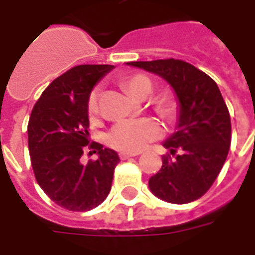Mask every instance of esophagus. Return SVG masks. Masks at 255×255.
<instances>
[{"instance_id":"34e87169","label":"esophagus","mask_w":255,"mask_h":255,"mask_svg":"<svg viewBox=\"0 0 255 255\" xmlns=\"http://www.w3.org/2000/svg\"><path fill=\"white\" fill-rule=\"evenodd\" d=\"M135 155H138V153H127V151H123V153L119 154V157H120V160H128V158L135 157Z\"/></svg>"}]
</instances>
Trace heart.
Returning <instances> with one entry per match:
<instances>
[{
    "label": "heart",
    "instance_id": "b5f03b06",
    "mask_svg": "<svg viewBox=\"0 0 255 255\" xmlns=\"http://www.w3.org/2000/svg\"><path fill=\"white\" fill-rule=\"evenodd\" d=\"M124 87L135 98H146L151 93V80L146 75H132L124 82ZM154 109L166 122H173L179 113V104L175 97L169 94L157 95L153 100ZM87 116L90 122H97L100 117V91L94 89L87 100ZM162 135L161 124L153 117H142L135 120L117 122L108 131L105 136L106 143L111 147L127 153H138L143 150L150 142L157 140Z\"/></svg>",
    "mask_w": 255,
    "mask_h": 255
}]
</instances>
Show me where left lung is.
<instances>
[{"mask_svg": "<svg viewBox=\"0 0 255 255\" xmlns=\"http://www.w3.org/2000/svg\"><path fill=\"white\" fill-rule=\"evenodd\" d=\"M127 64L162 76L180 102L177 131L164 143L169 153L150 177V190L166 202H192L212 187L230 151L231 119L224 98L213 79L183 60Z\"/></svg>", "mask_w": 255, "mask_h": 255, "instance_id": "left-lung-1", "label": "left lung"}]
</instances>
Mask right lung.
<instances>
[{
  "mask_svg": "<svg viewBox=\"0 0 255 255\" xmlns=\"http://www.w3.org/2000/svg\"><path fill=\"white\" fill-rule=\"evenodd\" d=\"M113 65H76L47 86L28 120V151L35 179L47 197L71 212H87L111 191L119 155L89 139L90 91ZM84 152L100 157L86 166Z\"/></svg>",
  "mask_w": 255,
  "mask_h": 255,
  "instance_id": "1",
  "label": "right lung"
}]
</instances>
